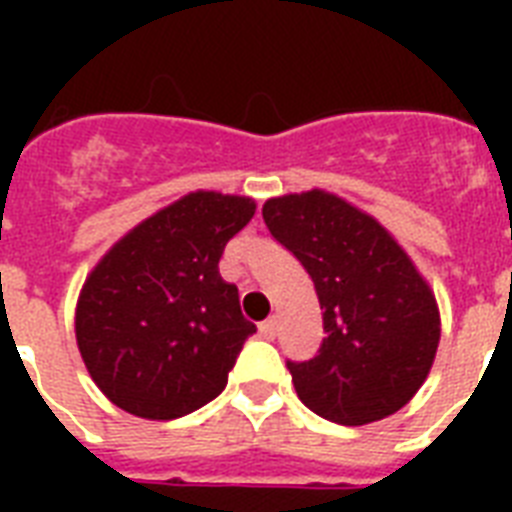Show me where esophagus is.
<instances>
[{
  "instance_id": "34e87169",
  "label": "esophagus",
  "mask_w": 512,
  "mask_h": 512,
  "mask_svg": "<svg viewBox=\"0 0 512 512\" xmlns=\"http://www.w3.org/2000/svg\"><path fill=\"white\" fill-rule=\"evenodd\" d=\"M276 332H279V321L276 319H265L263 324H260V337H263V340H273Z\"/></svg>"
}]
</instances>
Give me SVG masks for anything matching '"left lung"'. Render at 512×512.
<instances>
[{
	"instance_id": "obj_1",
	"label": "left lung",
	"mask_w": 512,
	"mask_h": 512,
	"mask_svg": "<svg viewBox=\"0 0 512 512\" xmlns=\"http://www.w3.org/2000/svg\"><path fill=\"white\" fill-rule=\"evenodd\" d=\"M263 220L303 263L324 311L319 356L287 361L300 401L337 425L409 404L441 340L436 295L412 257L372 215L321 188L268 199Z\"/></svg>"
}]
</instances>
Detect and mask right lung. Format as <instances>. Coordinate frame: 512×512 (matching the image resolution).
I'll list each match as a JSON object with an SVG mask.
<instances>
[{"instance_id":"1","label":"right lung","mask_w":512,"mask_h":512,"mask_svg":"<svg viewBox=\"0 0 512 512\" xmlns=\"http://www.w3.org/2000/svg\"><path fill=\"white\" fill-rule=\"evenodd\" d=\"M255 199L193 191L100 257L76 303V345L103 396L143 420H177L220 396L257 329L220 276Z\"/></svg>"}]
</instances>
